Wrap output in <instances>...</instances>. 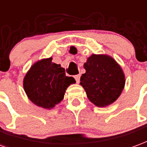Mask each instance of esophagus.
I'll use <instances>...</instances> for the list:
<instances>
[{
  "label": "esophagus",
  "instance_id": "34e87169",
  "mask_svg": "<svg viewBox=\"0 0 147 147\" xmlns=\"http://www.w3.org/2000/svg\"><path fill=\"white\" fill-rule=\"evenodd\" d=\"M75 79L76 80L77 83H79V80H80V75H76V76H75Z\"/></svg>",
  "mask_w": 147,
  "mask_h": 147
}]
</instances>
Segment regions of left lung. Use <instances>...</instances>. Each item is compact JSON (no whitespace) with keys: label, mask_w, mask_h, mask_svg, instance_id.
Returning <instances> with one entry per match:
<instances>
[{"label":"left lung","mask_w":147,"mask_h":147,"mask_svg":"<svg viewBox=\"0 0 147 147\" xmlns=\"http://www.w3.org/2000/svg\"><path fill=\"white\" fill-rule=\"evenodd\" d=\"M70 53L76 54L77 49L70 48ZM83 67L86 73L80 78V85L90 102L99 107L113 104L125 84V76L119 64L107 54H93Z\"/></svg>","instance_id":"left-lung-1"}]
</instances>
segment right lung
Masks as SVG:
<instances>
[{
  "label": "right lung",
  "instance_id": "right-lung-1",
  "mask_svg": "<svg viewBox=\"0 0 147 147\" xmlns=\"http://www.w3.org/2000/svg\"><path fill=\"white\" fill-rule=\"evenodd\" d=\"M76 83L73 77L66 76L65 68L52 62V57L35 62L23 79L28 98L36 106L51 110L64 99L65 91Z\"/></svg>",
  "mask_w": 147,
  "mask_h": 147
}]
</instances>
